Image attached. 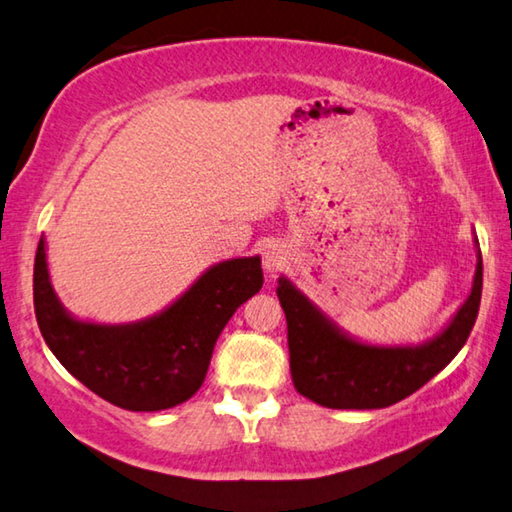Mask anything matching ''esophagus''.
Segmentation results:
<instances>
[{
    "instance_id": "1",
    "label": "esophagus",
    "mask_w": 512,
    "mask_h": 512,
    "mask_svg": "<svg viewBox=\"0 0 512 512\" xmlns=\"http://www.w3.org/2000/svg\"><path fill=\"white\" fill-rule=\"evenodd\" d=\"M284 262H287V253H284L282 246H277V244L264 246L262 264H264V271L268 277H273L277 271H282Z\"/></svg>"
}]
</instances>
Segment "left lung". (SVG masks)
<instances>
[{"mask_svg":"<svg viewBox=\"0 0 512 512\" xmlns=\"http://www.w3.org/2000/svg\"><path fill=\"white\" fill-rule=\"evenodd\" d=\"M474 246L470 296L433 339L418 345H375L354 339L282 275L277 298L287 316L296 391L327 409H384L436 377L461 352L479 314L483 262L476 239Z\"/></svg>","mask_w":512,"mask_h":512,"instance_id":"8db88e82","label":"left lung"}]
</instances>
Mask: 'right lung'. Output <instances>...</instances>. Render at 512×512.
<instances>
[{
    "mask_svg": "<svg viewBox=\"0 0 512 512\" xmlns=\"http://www.w3.org/2000/svg\"><path fill=\"white\" fill-rule=\"evenodd\" d=\"M262 284L259 255L225 259L158 314L135 323H92L69 314L58 300L42 237L33 305L42 339L83 386L119 409L164 411L203 386L216 339Z\"/></svg>",
    "mask_w": 512,
    "mask_h": 512,
    "instance_id": "obj_1",
    "label": "right lung"
}]
</instances>
